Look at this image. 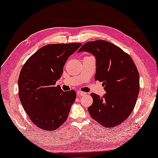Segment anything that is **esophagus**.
Listing matches in <instances>:
<instances>
[{"label": "esophagus", "instance_id": "1", "mask_svg": "<svg viewBox=\"0 0 158 158\" xmlns=\"http://www.w3.org/2000/svg\"><path fill=\"white\" fill-rule=\"evenodd\" d=\"M77 96H84V95H86V93L85 92H83V91H77Z\"/></svg>", "mask_w": 158, "mask_h": 158}]
</instances>
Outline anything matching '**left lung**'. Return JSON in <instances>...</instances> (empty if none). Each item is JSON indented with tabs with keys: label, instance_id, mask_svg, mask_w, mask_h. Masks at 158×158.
Masks as SVG:
<instances>
[{
	"label": "left lung",
	"instance_id": "8db88e82",
	"mask_svg": "<svg viewBox=\"0 0 158 158\" xmlns=\"http://www.w3.org/2000/svg\"><path fill=\"white\" fill-rule=\"evenodd\" d=\"M86 51L96 60L95 80L102 82L106 94H91L94 102L88 110L94 120L107 128L127 119L134 108L139 93V74L128 54L110 42H86L78 52Z\"/></svg>",
	"mask_w": 158,
	"mask_h": 158
}]
</instances>
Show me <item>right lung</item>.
<instances>
[{"mask_svg": "<svg viewBox=\"0 0 158 158\" xmlns=\"http://www.w3.org/2000/svg\"><path fill=\"white\" fill-rule=\"evenodd\" d=\"M81 46L79 43L46 45L22 67L18 79L19 100L30 119L40 129L53 131L67 119L76 92L63 91L56 84L67 60Z\"/></svg>", "mask_w": 158, "mask_h": 158, "instance_id": "add662e5", "label": "right lung"}]
</instances>
